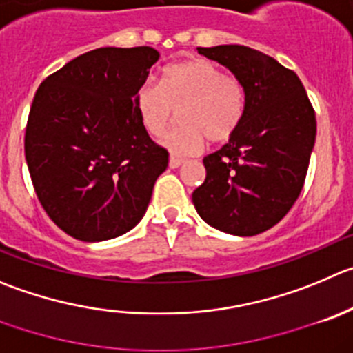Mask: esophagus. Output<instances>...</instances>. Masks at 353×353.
I'll return each mask as SVG.
<instances>
[{
    "label": "esophagus",
    "mask_w": 353,
    "mask_h": 353,
    "mask_svg": "<svg viewBox=\"0 0 353 353\" xmlns=\"http://www.w3.org/2000/svg\"><path fill=\"white\" fill-rule=\"evenodd\" d=\"M184 163L183 158H177V157H170L169 158V165L170 169H177V167H181Z\"/></svg>",
    "instance_id": "esophagus-1"
}]
</instances>
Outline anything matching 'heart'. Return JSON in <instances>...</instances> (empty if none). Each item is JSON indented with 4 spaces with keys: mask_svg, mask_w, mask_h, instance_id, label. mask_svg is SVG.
Returning <instances> with one entry per match:
<instances>
[{
    "mask_svg": "<svg viewBox=\"0 0 353 353\" xmlns=\"http://www.w3.org/2000/svg\"><path fill=\"white\" fill-rule=\"evenodd\" d=\"M136 108L153 137L163 136L181 110V127L163 139V146L176 157H192L202 151L205 137L225 143L235 134L245 114L247 90L214 62L193 59L165 68L161 87L144 81L136 92Z\"/></svg>",
    "mask_w": 353,
    "mask_h": 353,
    "instance_id": "b5f03b06",
    "label": "heart"
}]
</instances>
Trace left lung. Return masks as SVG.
I'll use <instances>...</instances> for the list:
<instances>
[{"mask_svg": "<svg viewBox=\"0 0 353 353\" xmlns=\"http://www.w3.org/2000/svg\"><path fill=\"white\" fill-rule=\"evenodd\" d=\"M196 50L242 81L247 108L228 143L203 158L207 176L193 205L219 232L258 235L301 193L317 134L314 106L298 74L263 52L243 45Z\"/></svg>", "mask_w": 353, "mask_h": 353, "instance_id": "8db88e82", "label": "left lung"}]
</instances>
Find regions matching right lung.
<instances>
[{
	"label": "right lung",
	"instance_id": "obj_1",
	"mask_svg": "<svg viewBox=\"0 0 353 353\" xmlns=\"http://www.w3.org/2000/svg\"><path fill=\"white\" fill-rule=\"evenodd\" d=\"M158 57L151 47L95 48L36 92L26 161L39 203L72 239L101 242L134 228L169 165L136 108L137 88Z\"/></svg>",
	"mask_w": 353,
	"mask_h": 353
}]
</instances>
